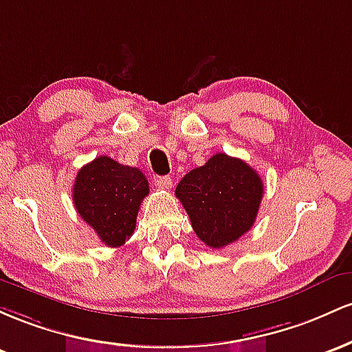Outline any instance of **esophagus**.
I'll return each mask as SVG.
<instances>
[{"mask_svg": "<svg viewBox=\"0 0 352 352\" xmlns=\"http://www.w3.org/2000/svg\"><path fill=\"white\" fill-rule=\"evenodd\" d=\"M155 183H156V186L161 189H169L173 186V179L169 176H156Z\"/></svg>", "mask_w": 352, "mask_h": 352, "instance_id": "34e87169", "label": "esophagus"}]
</instances>
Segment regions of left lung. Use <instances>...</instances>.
Segmentation results:
<instances>
[{"mask_svg":"<svg viewBox=\"0 0 352 352\" xmlns=\"http://www.w3.org/2000/svg\"><path fill=\"white\" fill-rule=\"evenodd\" d=\"M263 192L261 176L250 164L218 153L189 171L175 195L186 209L197 238L219 250L252 228Z\"/></svg>","mask_w":352,"mask_h":352,"instance_id":"left-lung-1","label":"left lung"}]
</instances>
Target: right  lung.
<instances>
[{
  "instance_id": "right-lung-1",
  "label": "right lung",
  "mask_w": 352,
  "mask_h": 352,
  "mask_svg": "<svg viewBox=\"0 0 352 352\" xmlns=\"http://www.w3.org/2000/svg\"><path fill=\"white\" fill-rule=\"evenodd\" d=\"M148 192V179L140 169L98 156L78 171L73 203L101 243L120 248L133 236L141 201Z\"/></svg>"
}]
</instances>
